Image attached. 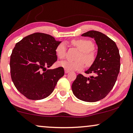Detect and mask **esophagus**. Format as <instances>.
Listing matches in <instances>:
<instances>
[{"label": "esophagus", "instance_id": "esophagus-1", "mask_svg": "<svg viewBox=\"0 0 133 133\" xmlns=\"http://www.w3.org/2000/svg\"><path fill=\"white\" fill-rule=\"evenodd\" d=\"M69 72V70H65V74H68Z\"/></svg>", "mask_w": 133, "mask_h": 133}]
</instances>
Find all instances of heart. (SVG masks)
<instances>
[{
    "instance_id": "b5f03b06",
    "label": "heart",
    "mask_w": 133,
    "mask_h": 133,
    "mask_svg": "<svg viewBox=\"0 0 133 133\" xmlns=\"http://www.w3.org/2000/svg\"><path fill=\"white\" fill-rule=\"evenodd\" d=\"M72 44L81 51V54L78 57V61H72L70 60H63L59 62V66L68 70H80L85 67L84 63L87 66L93 64L95 60V55L93 50L95 45L91 41L86 39H77L72 41ZM58 58L63 59L66 53V45L64 42H61L56 46L55 50ZM84 62H83V61Z\"/></svg>"
}]
</instances>
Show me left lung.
I'll return each mask as SVG.
<instances>
[{
  "label": "left lung",
  "instance_id": "left-lung-1",
  "mask_svg": "<svg viewBox=\"0 0 133 133\" xmlns=\"http://www.w3.org/2000/svg\"><path fill=\"white\" fill-rule=\"evenodd\" d=\"M82 36L95 39L97 53L93 64L85 71L93 75L86 77L78 74L72 83V90L79 99L96 102L104 98L113 88L120 72V56L115 42L102 32L90 31Z\"/></svg>",
  "mask_w": 133,
  "mask_h": 133
}]
</instances>
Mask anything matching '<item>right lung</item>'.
<instances>
[{
  "instance_id": "1",
  "label": "right lung",
  "mask_w": 133,
  "mask_h": 133,
  "mask_svg": "<svg viewBox=\"0 0 133 133\" xmlns=\"http://www.w3.org/2000/svg\"><path fill=\"white\" fill-rule=\"evenodd\" d=\"M50 35L36 32L15 45L10 56V73L15 87L29 99L40 100L51 95L64 75V68L47 69L57 61L61 43Z\"/></svg>"
}]
</instances>
